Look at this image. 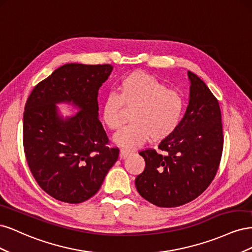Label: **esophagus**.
Returning a JSON list of instances; mask_svg holds the SVG:
<instances>
[{
  "label": "esophagus",
  "mask_w": 252,
  "mask_h": 252,
  "mask_svg": "<svg viewBox=\"0 0 252 252\" xmlns=\"http://www.w3.org/2000/svg\"><path fill=\"white\" fill-rule=\"evenodd\" d=\"M131 154H132V151L128 150V149L122 148V149H121V151H120V157H121L122 158H127L128 156H130Z\"/></svg>",
  "instance_id": "34e87169"
}]
</instances>
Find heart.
I'll return each instance as SVG.
<instances>
[{
    "label": "heart",
    "mask_w": 252,
    "mask_h": 252,
    "mask_svg": "<svg viewBox=\"0 0 252 252\" xmlns=\"http://www.w3.org/2000/svg\"><path fill=\"white\" fill-rule=\"evenodd\" d=\"M124 107L133 108L132 123L114 135V141L131 149L149 139L165 140L177 130L184 100L178 91L168 89L154 75L134 71L120 81L118 94H109L103 102L102 120L110 130L121 128Z\"/></svg>",
    "instance_id": "b5f03b06"
}]
</instances>
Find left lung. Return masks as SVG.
<instances>
[{"mask_svg":"<svg viewBox=\"0 0 252 252\" xmlns=\"http://www.w3.org/2000/svg\"><path fill=\"white\" fill-rule=\"evenodd\" d=\"M189 105L179 127L158 144V154H139L145 169L135 179L141 196L158 207H178L193 201L211 184L222 158L224 135L217 97L191 71Z\"/></svg>","mask_w":252,"mask_h":252,"instance_id":"1","label":"left lung"}]
</instances>
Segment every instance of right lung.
I'll use <instances>...</instances> for the list:
<instances>
[{
	"label": "right lung",
	"instance_id": "1",
	"mask_svg": "<svg viewBox=\"0 0 252 252\" xmlns=\"http://www.w3.org/2000/svg\"><path fill=\"white\" fill-rule=\"evenodd\" d=\"M112 66L65 64L36 84L23 118V145L34 180L56 200L79 204L101 188L119 158V148L97 119V91ZM71 102L80 111L63 120L55 104Z\"/></svg>",
	"mask_w": 252,
	"mask_h": 252
}]
</instances>
